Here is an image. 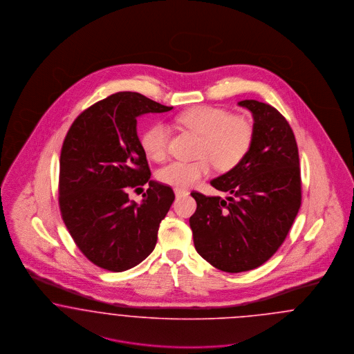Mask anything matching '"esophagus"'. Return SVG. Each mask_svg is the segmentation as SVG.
Listing matches in <instances>:
<instances>
[{"instance_id": "esophagus-1", "label": "esophagus", "mask_w": 354, "mask_h": 354, "mask_svg": "<svg viewBox=\"0 0 354 354\" xmlns=\"http://www.w3.org/2000/svg\"><path fill=\"white\" fill-rule=\"evenodd\" d=\"M174 191H175V196L176 198H182V196H185V195L189 194L187 189H182V188H175Z\"/></svg>"}]
</instances>
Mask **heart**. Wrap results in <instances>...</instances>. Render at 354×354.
Wrapping results in <instances>:
<instances>
[{"label": "heart", "instance_id": "obj_1", "mask_svg": "<svg viewBox=\"0 0 354 354\" xmlns=\"http://www.w3.org/2000/svg\"><path fill=\"white\" fill-rule=\"evenodd\" d=\"M176 122L187 130L201 135L195 162H172L159 169L162 183L175 188H191L208 176L214 165L220 171L237 167L251 150L254 126L251 119L231 114L219 106H196L178 115ZM145 153L155 162L169 155V129L165 123H153L140 138Z\"/></svg>", "mask_w": 354, "mask_h": 354}]
</instances>
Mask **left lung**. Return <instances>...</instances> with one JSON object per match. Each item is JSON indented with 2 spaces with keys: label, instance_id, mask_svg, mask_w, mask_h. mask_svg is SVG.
I'll return each mask as SVG.
<instances>
[{
  "label": "left lung",
  "instance_id": "1",
  "mask_svg": "<svg viewBox=\"0 0 354 354\" xmlns=\"http://www.w3.org/2000/svg\"><path fill=\"white\" fill-rule=\"evenodd\" d=\"M252 113L254 138L244 160L211 185L230 192L227 201L192 192L189 218L198 253L230 273L254 270L284 243L301 205L300 159L295 134L270 104L239 102Z\"/></svg>",
  "mask_w": 354,
  "mask_h": 354
}]
</instances>
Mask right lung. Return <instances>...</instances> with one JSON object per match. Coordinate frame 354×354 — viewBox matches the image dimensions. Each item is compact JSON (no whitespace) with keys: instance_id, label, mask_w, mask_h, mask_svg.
Segmentation results:
<instances>
[{"instance_id":"add662e5","label":"right lung","mask_w":354,"mask_h":354,"mask_svg":"<svg viewBox=\"0 0 354 354\" xmlns=\"http://www.w3.org/2000/svg\"><path fill=\"white\" fill-rule=\"evenodd\" d=\"M171 109L120 91L86 109L68 129L59 158V209L80 251L100 268L130 270L155 248L175 194L150 179L136 118ZM145 184L142 203L130 201L128 189Z\"/></svg>"}]
</instances>
